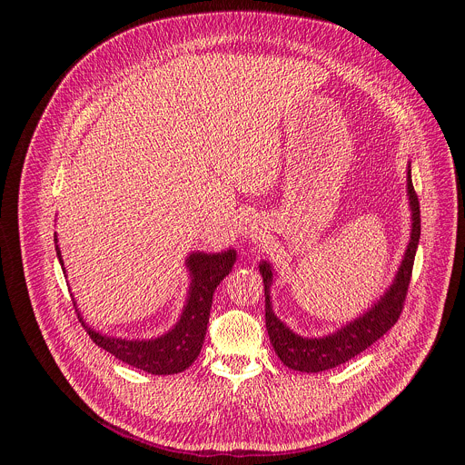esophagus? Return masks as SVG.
Listing matches in <instances>:
<instances>
[{"label":"esophagus","instance_id":"34e87169","mask_svg":"<svg viewBox=\"0 0 465 465\" xmlns=\"http://www.w3.org/2000/svg\"><path fill=\"white\" fill-rule=\"evenodd\" d=\"M242 233H244L246 237H250V239H257V237L262 233V228L259 226V223H255L253 219H250V221H246V224H244V228H242Z\"/></svg>","mask_w":465,"mask_h":465}]
</instances>
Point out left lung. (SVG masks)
<instances>
[{"instance_id":"obj_1","label":"left lung","mask_w":465,"mask_h":465,"mask_svg":"<svg viewBox=\"0 0 465 465\" xmlns=\"http://www.w3.org/2000/svg\"><path fill=\"white\" fill-rule=\"evenodd\" d=\"M407 193L411 201L412 212V230L411 241L405 250V257L401 267L397 271L390 289L359 318L342 325L339 331L325 337L307 339L296 335L291 331L272 311L271 302V285H272V267L271 262H259V272L262 276L264 285V322H267V331L271 337V344L278 353L280 361L296 371L318 373L331 368H337L355 355L368 350L373 342H377L388 329L400 318L405 298L411 285L414 257L421 235V219H420V201L412 185L411 163L407 169Z\"/></svg>"}]
</instances>
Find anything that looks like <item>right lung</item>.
Here are the masks:
<instances>
[{
	"label": "right lung",
	"mask_w": 465,
	"mask_h": 465,
	"mask_svg": "<svg viewBox=\"0 0 465 465\" xmlns=\"http://www.w3.org/2000/svg\"><path fill=\"white\" fill-rule=\"evenodd\" d=\"M54 248H56L58 261L64 267L60 248L56 244V233H54ZM235 255H237L235 250L230 248L219 253L193 252L185 259V267L189 269V276H191V285H189L183 311L176 325L158 339L126 341V339H114V337L101 335L99 331L92 329L83 320L77 309L79 322L84 325L86 333L99 348L112 353L115 359L126 362L128 366H134L153 375L180 373L196 361L198 353L203 350L208 322H210L213 292L217 285L232 272ZM74 305L77 307L75 302Z\"/></svg>",
	"instance_id": "right-lung-1"
}]
</instances>
